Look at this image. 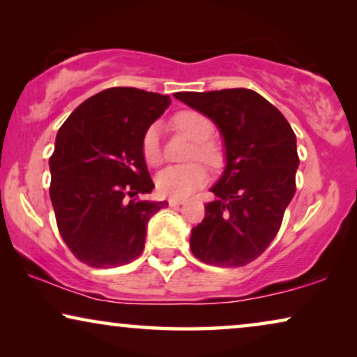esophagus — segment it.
<instances>
[{
  "label": "esophagus",
  "instance_id": "obj_1",
  "mask_svg": "<svg viewBox=\"0 0 357 357\" xmlns=\"http://www.w3.org/2000/svg\"><path fill=\"white\" fill-rule=\"evenodd\" d=\"M183 203H185V199H182V198H169V206H172V208L180 206V204H183Z\"/></svg>",
  "mask_w": 357,
  "mask_h": 357
}]
</instances>
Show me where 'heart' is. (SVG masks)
<instances>
[{
    "mask_svg": "<svg viewBox=\"0 0 357 357\" xmlns=\"http://www.w3.org/2000/svg\"><path fill=\"white\" fill-rule=\"evenodd\" d=\"M175 125L180 131L188 135L197 146L193 149V158H199L209 165H218L221 160V153L218 146L208 141L213 135V123L208 116L195 110H183L175 115ZM143 155L146 162L158 165L162 160L160 149V130L159 125H151L143 136ZM208 172L203 164L192 162L185 165H169L160 170L155 177V187L159 193L172 198H185L206 182Z\"/></svg>",
    "mask_w": 357,
    "mask_h": 357,
    "instance_id": "obj_1",
    "label": "heart"
}]
</instances>
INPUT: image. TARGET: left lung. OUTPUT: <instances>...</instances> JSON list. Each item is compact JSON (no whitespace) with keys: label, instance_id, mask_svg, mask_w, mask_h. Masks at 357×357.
I'll use <instances>...</instances> for the list:
<instances>
[{"label":"left lung","instance_id":"8db88e82","mask_svg":"<svg viewBox=\"0 0 357 357\" xmlns=\"http://www.w3.org/2000/svg\"><path fill=\"white\" fill-rule=\"evenodd\" d=\"M218 126L226 167L192 229L190 248L206 265L236 268L261 255L280 231L296 193V135L284 115L252 89L177 92Z\"/></svg>","mask_w":357,"mask_h":357}]
</instances>
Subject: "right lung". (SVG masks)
Segmentation results:
<instances>
[{
    "mask_svg": "<svg viewBox=\"0 0 357 357\" xmlns=\"http://www.w3.org/2000/svg\"><path fill=\"white\" fill-rule=\"evenodd\" d=\"M169 105L170 97L158 92L110 87L82 102L58 130L50 198L63 241L86 265L136 260L149 219L167 206L138 195L154 188L143 136Z\"/></svg>",
    "mask_w": 357,
    "mask_h": 357,
    "instance_id": "right-lung-1",
    "label": "right lung"
}]
</instances>
